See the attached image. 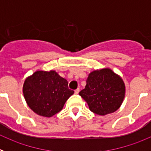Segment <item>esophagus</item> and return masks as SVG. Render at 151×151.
Returning a JSON list of instances; mask_svg holds the SVG:
<instances>
[{
	"label": "esophagus",
	"mask_w": 151,
	"mask_h": 151,
	"mask_svg": "<svg viewBox=\"0 0 151 151\" xmlns=\"http://www.w3.org/2000/svg\"><path fill=\"white\" fill-rule=\"evenodd\" d=\"M78 92H79V88H77V89H76V90H75V94H78Z\"/></svg>",
	"instance_id": "34e87169"
}]
</instances>
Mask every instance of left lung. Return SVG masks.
Wrapping results in <instances>:
<instances>
[{
    "mask_svg": "<svg viewBox=\"0 0 151 151\" xmlns=\"http://www.w3.org/2000/svg\"><path fill=\"white\" fill-rule=\"evenodd\" d=\"M123 80L110 69L94 70L88 75L86 86L79 95L91 112L104 116L116 111L125 97Z\"/></svg>",
    "mask_w": 151,
    "mask_h": 151,
    "instance_id": "left-lung-1",
    "label": "left lung"
}]
</instances>
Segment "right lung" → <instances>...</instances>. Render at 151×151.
I'll use <instances>...</instances> for the list:
<instances>
[{
	"label": "right lung",
	"instance_id": "obj_1",
	"mask_svg": "<svg viewBox=\"0 0 151 151\" xmlns=\"http://www.w3.org/2000/svg\"><path fill=\"white\" fill-rule=\"evenodd\" d=\"M22 91L31 110L45 117L59 113L74 93L67 81L53 70L36 71L25 80Z\"/></svg>",
	"mask_w": 151,
	"mask_h": 151
}]
</instances>
